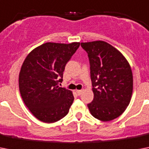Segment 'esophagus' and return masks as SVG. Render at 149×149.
I'll return each mask as SVG.
<instances>
[{
    "instance_id": "1",
    "label": "esophagus",
    "mask_w": 149,
    "mask_h": 149,
    "mask_svg": "<svg viewBox=\"0 0 149 149\" xmlns=\"http://www.w3.org/2000/svg\"><path fill=\"white\" fill-rule=\"evenodd\" d=\"M77 93L78 95H80V94H82V93H83V91H82V90H77Z\"/></svg>"
}]
</instances>
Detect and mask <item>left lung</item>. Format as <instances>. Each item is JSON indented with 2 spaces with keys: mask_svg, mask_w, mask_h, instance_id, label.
<instances>
[{
  "mask_svg": "<svg viewBox=\"0 0 149 149\" xmlns=\"http://www.w3.org/2000/svg\"><path fill=\"white\" fill-rule=\"evenodd\" d=\"M88 54L93 101L87 104L95 118L109 121L118 118L128 106L133 91L131 66L120 52L104 41L82 42Z\"/></svg>",
  "mask_w": 149,
  "mask_h": 149,
  "instance_id": "obj_1",
  "label": "left lung"
}]
</instances>
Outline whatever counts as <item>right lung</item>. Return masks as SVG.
<instances>
[{
	"mask_svg": "<svg viewBox=\"0 0 149 149\" xmlns=\"http://www.w3.org/2000/svg\"><path fill=\"white\" fill-rule=\"evenodd\" d=\"M79 42H46L27 56L19 73V91L24 104L36 118L54 123L69 112L74 97L71 91L59 87L68 61Z\"/></svg>",
	"mask_w": 149,
	"mask_h": 149,
	"instance_id": "add662e5",
	"label": "right lung"
}]
</instances>
